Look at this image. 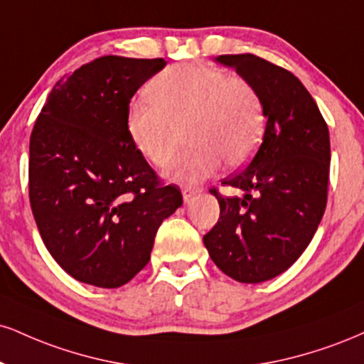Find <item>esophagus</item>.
Here are the masks:
<instances>
[{
  "instance_id": "esophagus-1",
  "label": "esophagus",
  "mask_w": 364,
  "mask_h": 364,
  "mask_svg": "<svg viewBox=\"0 0 364 364\" xmlns=\"http://www.w3.org/2000/svg\"><path fill=\"white\" fill-rule=\"evenodd\" d=\"M181 193H183V200H185L186 203H188V201H190L196 193H198V190H196V188H188V186H185V188H183V190H181Z\"/></svg>"
}]
</instances>
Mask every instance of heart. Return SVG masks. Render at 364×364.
<instances>
[{"label": "heart", "instance_id": "heart-1", "mask_svg": "<svg viewBox=\"0 0 364 364\" xmlns=\"http://www.w3.org/2000/svg\"><path fill=\"white\" fill-rule=\"evenodd\" d=\"M149 100L129 107L127 130L137 151L163 168L183 130L191 144L168 169V178L195 185L225 161L237 168L259 144L264 113L259 95L240 77L201 64H178L149 82Z\"/></svg>", "mask_w": 364, "mask_h": 364}]
</instances>
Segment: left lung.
I'll use <instances>...</instances> for the list:
<instances>
[{"instance_id": "8db88e82", "label": "left lung", "mask_w": 364, "mask_h": 364, "mask_svg": "<svg viewBox=\"0 0 364 364\" xmlns=\"http://www.w3.org/2000/svg\"><path fill=\"white\" fill-rule=\"evenodd\" d=\"M259 95L266 129L246 169L222 185L242 196H222L220 218L203 237L227 277L262 283L301 256L327 203L331 142L317 103L290 71L252 54L218 55Z\"/></svg>"}]
</instances>
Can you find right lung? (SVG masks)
<instances>
[{"label": "right lung", "instance_id": "add662e5", "mask_svg": "<svg viewBox=\"0 0 364 364\" xmlns=\"http://www.w3.org/2000/svg\"><path fill=\"white\" fill-rule=\"evenodd\" d=\"M164 59L105 55L55 82L30 135L28 193L57 264L100 288L129 283L156 232L183 205L135 149L127 113Z\"/></svg>", "mask_w": 364, "mask_h": 364}]
</instances>
